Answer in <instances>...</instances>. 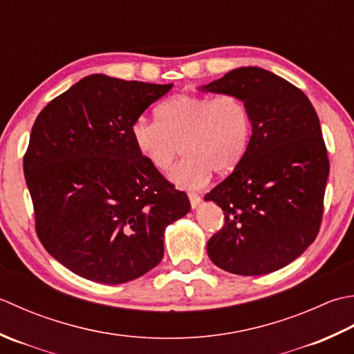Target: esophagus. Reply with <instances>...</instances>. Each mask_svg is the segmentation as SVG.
Returning <instances> with one entry per match:
<instances>
[{
	"instance_id": "obj_1",
	"label": "esophagus",
	"mask_w": 354,
	"mask_h": 354,
	"mask_svg": "<svg viewBox=\"0 0 354 354\" xmlns=\"http://www.w3.org/2000/svg\"><path fill=\"white\" fill-rule=\"evenodd\" d=\"M187 197H189V201H191V206H192V207H197V206L200 205L201 197L198 196V194H196V192H189V194H187Z\"/></svg>"
}]
</instances>
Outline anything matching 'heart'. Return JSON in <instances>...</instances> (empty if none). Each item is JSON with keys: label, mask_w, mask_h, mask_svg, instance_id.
I'll return each instance as SVG.
<instances>
[{"label": "heart", "mask_w": 354, "mask_h": 354, "mask_svg": "<svg viewBox=\"0 0 354 354\" xmlns=\"http://www.w3.org/2000/svg\"><path fill=\"white\" fill-rule=\"evenodd\" d=\"M157 122L137 119L131 136L137 151L182 187L203 186L215 174L232 172L246 156L252 134L248 104L236 95H177L156 108Z\"/></svg>", "instance_id": "b5f03b06"}]
</instances>
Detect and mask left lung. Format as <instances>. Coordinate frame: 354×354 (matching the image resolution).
<instances>
[{
  "label": "left lung",
  "instance_id": "1",
  "mask_svg": "<svg viewBox=\"0 0 354 354\" xmlns=\"http://www.w3.org/2000/svg\"><path fill=\"white\" fill-rule=\"evenodd\" d=\"M201 90L240 96L252 116L246 156L205 196L225 214L207 255L235 275L275 272L315 241L322 223L330 163L318 114L298 86L258 67Z\"/></svg>",
  "mask_w": 354,
  "mask_h": 354
}]
</instances>
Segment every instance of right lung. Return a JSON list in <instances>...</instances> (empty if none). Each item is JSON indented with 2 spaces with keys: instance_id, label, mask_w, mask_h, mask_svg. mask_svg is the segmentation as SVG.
I'll return each instance as SVG.
<instances>
[{
  "instance_id": "add662e5",
  "label": "right lung",
  "mask_w": 354,
  "mask_h": 354,
  "mask_svg": "<svg viewBox=\"0 0 354 354\" xmlns=\"http://www.w3.org/2000/svg\"><path fill=\"white\" fill-rule=\"evenodd\" d=\"M172 84L81 79L36 118L24 154L35 230L76 275L102 284L142 277L162 261L165 227L189 212L137 151L131 127Z\"/></svg>"
}]
</instances>
